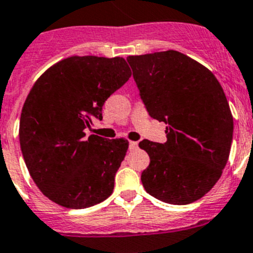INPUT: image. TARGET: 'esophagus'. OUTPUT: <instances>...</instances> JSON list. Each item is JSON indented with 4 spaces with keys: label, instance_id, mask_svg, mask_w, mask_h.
Returning a JSON list of instances; mask_svg holds the SVG:
<instances>
[{
    "label": "esophagus",
    "instance_id": "34e87169",
    "mask_svg": "<svg viewBox=\"0 0 253 253\" xmlns=\"http://www.w3.org/2000/svg\"><path fill=\"white\" fill-rule=\"evenodd\" d=\"M137 147H138V142H134V141L129 142V151H134Z\"/></svg>",
    "mask_w": 253,
    "mask_h": 253
}]
</instances>
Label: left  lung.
<instances>
[{
	"mask_svg": "<svg viewBox=\"0 0 253 253\" xmlns=\"http://www.w3.org/2000/svg\"><path fill=\"white\" fill-rule=\"evenodd\" d=\"M149 116L168 125L166 143L148 139L142 171L146 192L186 205L204 197L227 163L234 119L221 85L208 68L176 50L127 58Z\"/></svg>",
	"mask_w": 253,
	"mask_h": 253,
	"instance_id": "1",
	"label": "left lung"
}]
</instances>
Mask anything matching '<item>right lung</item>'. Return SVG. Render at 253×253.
Wrapping results in <instances>:
<instances>
[{
    "mask_svg": "<svg viewBox=\"0 0 253 253\" xmlns=\"http://www.w3.org/2000/svg\"><path fill=\"white\" fill-rule=\"evenodd\" d=\"M121 56H69L34 83L23 105L19 143L42 193L68 209H85L114 192L128 149L125 138L106 139L84 129L102 119L105 101L131 77Z\"/></svg>",
    "mask_w": 253,
    "mask_h": 253,
    "instance_id": "obj_1",
    "label": "right lung"
}]
</instances>
